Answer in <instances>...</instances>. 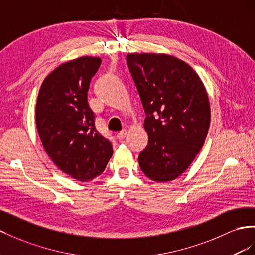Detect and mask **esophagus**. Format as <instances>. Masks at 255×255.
Returning <instances> with one entry per match:
<instances>
[{
  "instance_id": "34e87169",
  "label": "esophagus",
  "mask_w": 255,
  "mask_h": 255,
  "mask_svg": "<svg viewBox=\"0 0 255 255\" xmlns=\"http://www.w3.org/2000/svg\"><path fill=\"white\" fill-rule=\"evenodd\" d=\"M126 134H127V131H126V130H122V131H120L119 133H117L116 134V138H117V140H123L124 138H125V136H126Z\"/></svg>"
}]
</instances>
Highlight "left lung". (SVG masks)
<instances>
[{
    "mask_svg": "<svg viewBox=\"0 0 255 255\" xmlns=\"http://www.w3.org/2000/svg\"><path fill=\"white\" fill-rule=\"evenodd\" d=\"M127 63L146 114L141 170L156 182L177 179L199 153L210 126L206 88L190 65L172 56L128 54Z\"/></svg>",
    "mask_w": 255,
    "mask_h": 255,
    "instance_id": "left-lung-1",
    "label": "left lung"
}]
</instances>
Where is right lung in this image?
<instances>
[{
  "mask_svg": "<svg viewBox=\"0 0 255 255\" xmlns=\"http://www.w3.org/2000/svg\"><path fill=\"white\" fill-rule=\"evenodd\" d=\"M101 64L98 57L64 62L45 78L38 91L35 122L44 149L73 179L87 182L106 169L113 148L97 131L87 102L89 84Z\"/></svg>",
  "mask_w": 255,
  "mask_h": 255,
  "instance_id": "right-lung-1",
  "label": "right lung"
}]
</instances>
